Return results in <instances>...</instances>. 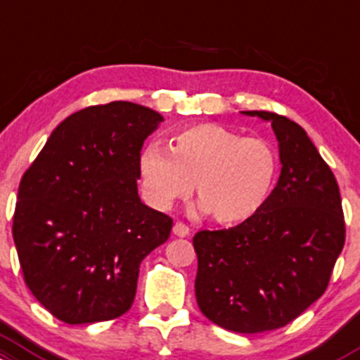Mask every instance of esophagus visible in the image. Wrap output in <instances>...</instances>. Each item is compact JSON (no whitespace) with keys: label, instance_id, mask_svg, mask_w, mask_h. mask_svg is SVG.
<instances>
[{"label":"esophagus","instance_id":"esophagus-1","mask_svg":"<svg viewBox=\"0 0 360 360\" xmlns=\"http://www.w3.org/2000/svg\"><path fill=\"white\" fill-rule=\"evenodd\" d=\"M172 234L177 236V238H188V236L191 234V231H189V227L186 224L176 222L172 227Z\"/></svg>","mask_w":360,"mask_h":360}]
</instances>
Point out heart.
Here are the masks:
<instances>
[{
	"instance_id": "heart-1",
	"label": "heart",
	"mask_w": 360,
	"mask_h": 360,
	"mask_svg": "<svg viewBox=\"0 0 360 360\" xmlns=\"http://www.w3.org/2000/svg\"><path fill=\"white\" fill-rule=\"evenodd\" d=\"M278 162L274 148L217 122L181 128L171 153L150 143L138 157L141 191L157 210H169L196 189V198L215 222L238 225L252 219L274 188Z\"/></svg>"
}]
</instances>
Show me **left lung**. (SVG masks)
Masks as SVG:
<instances>
[{
    "label": "left lung",
    "mask_w": 360,
    "mask_h": 360,
    "mask_svg": "<svg viewBox=\"0 0 360 360\" xmlns=\"http://www.w3.org/2000/svg\"><path fill=\"white\" fill-rule=\"evenodd\" d=\"M271 122L282 171L262 210L248 222L193 238L200 311L236 333L289 325L325 294L345 244L337 179L297 122L243 110Z\"/></svg>",
    "instance_id": "1"
}]
</instances>
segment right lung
<instances>
[{
  "instance_id": "add662e5",
  "label": "right lung",
  "mask_w": 360,
  "mask_h": 360,
  "mask_svg": "<svg viewBox=\"0 0 360 360\" xmlns=\"http://www.w3.org/2000/svg\"><path fill=\"white\" fill-rule=\"evenodd\" d=\"M164 117L116 101L66 117L20 181L13 240L27 287L68 325L131 307L140 263L169 239L172 219L141 203L143 141Z\"/></svg>"
}]
</instances>
